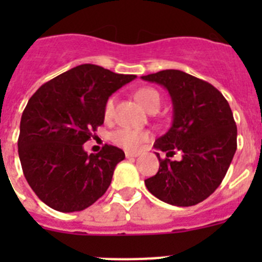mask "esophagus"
<instances>
[{
    "mask_svg": "<svg viewBox=\"0 0 262 262\" xmlns=\"http://www.w3.org/2000/svg\"><path fill=\"white\" fill-rule=\"evenodd\" d=\"M138 156H139L138 152H126L127 159H131V157H138Z\"/></svg>",
    "mask_w": 262,
    "mask_h": 262,
    "instance_id": "34e87169",
    "label": "esophagus"
}]
</instances>
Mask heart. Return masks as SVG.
<instances>
[{"label": "heart", "mask_w": 262, "mask_h": 262, "mask_svg": "<svg viewBox=\"0 0 262 262\" xmlns=\"http://www.w3.org/2000/svg\"><path fill=\"white\" fill-rule=\"evenodd\" d=\"M135 98L147 111L152 106H160V102H161V96H160L159 92L149 86L140 88V89L136 90ZM115 101H117L115 96H111L106 101L105 107H103V115H105L106 119H111L114 115ZM148 139H149V133L143 131V129L119 128L111 134V142L117 144L118 147L124 148L126 151H136L143 143L147 142Z\"/></svg>", "instance_id": "heart-1"}]
</instances>
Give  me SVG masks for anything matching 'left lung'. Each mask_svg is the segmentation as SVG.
Wrapping results in <instances>:
<instances>
[{
    "mask_svg": "<svg viewBox=\"0 0 262 262\" xmlns=\"http://www.w3.org/2000/svg\"><path fill=\"white\" fill-rule=\"evenodd\" d=\"M169 92L173 122L168 133L155 142L159 172L145 180V186L163 202L194 206L211 195L222 184L236 152L237 128L223 94L206 81L177 69L142 76ZM176 151L180 162L168 159Z\"/></svg>",
    "mask_w": 262,
    "mask_h": 262,
    "instance_id": "1",
    "label": "left lung"
}]
</instances>
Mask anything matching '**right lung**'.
Instances as JSON below:
<instances>
[{"instance_id": "right-lung-1", "label": "right lung", "mask_w": 262, "mask_h": 262, "mask_svg": "<svg viewBox=\"0 0 262 262\" xmlns=\"http://www.w3.org/2000/svg\"><path fill=\"white\" fill-rule=\"evenodd\" d=\"M135 77L82 64L41 85L29 99L18 155L29 185L51 209L81 211L106 193L124 152L105 144L88 155L82 145L103 124L108 97Z\"/></svg>"}]
</instances>
